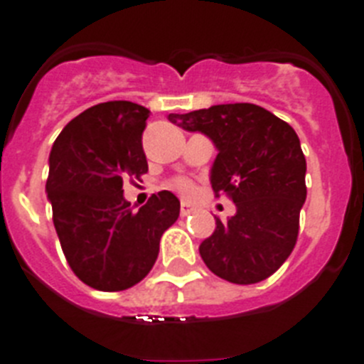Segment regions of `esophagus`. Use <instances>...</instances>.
<instances>
[{"mask_svg":"<svg viewBox=\"0 0 364 364\" xmlns=\"http://www.w3.org/2000/svg\"><path fill=\"white\" fill-rule=\"evenodd\" d=\"M192 210H194V208H192L188 203H185V201H183V203H181V216L186 218L188 214H192Z\"/></svg>","mask_w":364,"mask_h":364,"instance_id":"1","label":"esophagus"}]
</instances>
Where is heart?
<instances>
[{"instance_id":"obj_1","label":"heart","mask_w":364,"mask_h":364,"mask_svg":"<svg viewBox=\"0 0 364 364\" xmlns=\"http://www.w3.org/2000/svg\"><path fill=\"white\" fill-rule=\"evenodd\" d=\"M172 186L181 196H194L196 194V185L186 178H176L172 181Z\"/></svg>"}]
</instances>
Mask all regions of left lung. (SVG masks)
I'll return each instance as SVG.
<instances>
[{
	"instance_id": "left-lung-1",
	"label": "left lung",
	"mask_w": 364,
	"mask_h": 364,
	"mask_svg": "<svg viewBox=\"0 0 364 364\" xmlns=\"http://www.w3.org/2000/svg\"><path fill=\"white\" fill-rule=\"evenodd\" d=\"M168 119L213 139V191L236 205L235 216L216 218L214 232L201 242L207 267L243 286L269 278L295 247L306 201V157L295 129L249 102L170 113Z\"/></svg>"
}]
</instances>
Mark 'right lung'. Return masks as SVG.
<instances>
[{
	"mask_svg": "<svg viewBox=\"0 0 364 364\" xmlns=\"http://www.w3.org/2000/svg\"><path fill=\"white\" fill-rule=\"evenodd\" d=\"M150 109L109 100L82 112L56 137L49 156L47 198L73 273L99 291L141 282L159 255L161 236L179 218L172 192L151 194L134 213L124 179L148 172L143 132Z\"/></svg>",
	"mask_w": 364,
	"mask_h": 364,
	"instance_id": "add662e5",
	"label": "right lung"
}]
</instances>
